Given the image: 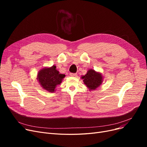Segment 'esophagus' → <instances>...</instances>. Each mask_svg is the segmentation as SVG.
Here are the masks:
<instances>
[{"instance_id": "34e87169", "label": "esophagus", "mask_w": 147, "mask_h": 147, "mask_svg": "<svg viewBox=\"0 0 147 147\" xmlns=\"http://www.w3.org/2000/svg\"><path fill=\"white\" fill-rule=\"evenodd\" d=\"M69 75H70L71 76H73V77L78 76V74H77V73H70V74H69Z\"/></svg>"}]
</instances>
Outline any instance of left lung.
Here are the masks:
<instances>
[{
  "instance_id": "left-lung-1",
  "label": "left lung",
  "mask_w": 147,
  "mask_h": 147,
  "mask_svg": "<svg viewBox=\"0 0 147 147\" xmlns=\"http://www.w3.org/2000/svg\"><path fill=\"white\" fill-rule=\"evenodd\" d=\"M84 83L91 90H95L102 84L103 82V77L100 73L95 71L94 69H90L87 73L82 77Z\"/></svg>"
}]
</instances>
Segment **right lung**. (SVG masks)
Masks as SVG:
<instances>
[{"label": "right lung", "mask_w": 147, "mask_h": 147, "mask_svg": "<svg viewBox=\"0 0 147 147\" xmlns=\"http://www.w3.org/2000/svg\"><path fill=\"white\" fill-rule=\"evenodd\" d=\"M65 75L60 74L56 69V66L45 67L38 71L37 78L40 86L49 92L55 91L57 85L61 84Z\"/></svg>", "instance_id": "right-lung-1"}]
</instances>
